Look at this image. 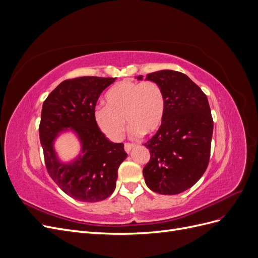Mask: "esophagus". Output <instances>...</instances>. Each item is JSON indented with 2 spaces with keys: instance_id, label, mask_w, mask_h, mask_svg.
<instances>
[{
  "instance_id": "obj_1",
  "label": "esophagus",
  "mask_w": 258,
  "mask_h": 258,
  "mask_svg": "<svg viewBox=\"0 0 258 258\" xmlns=\"http://www.w3.org/2000/svg\"><path fill=\"white\" fill-rule=\"evenodd\" d=\"M135 147V144L134 143H124V151H126L127 153H130L132 148Z\"/></svg>"
}]
</instances>
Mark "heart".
<instances>
[{
    "label": "heart",
    "mask_w": 258,
    "mask_h": 258,
    "mask_svg": "<svg viewBox=\"0 0 258 258\" xmlns=\"http://www.w3.org/2000/svg\"><path fill=\"white\" fill-rule=\"evenodd\" d=\"M106 105L95 110V120L99 129L114 141L120 140L126 118L131 134L139 136L157 132L165 121L166 97L155 82L122 81L108 90Z\"/></svg>",
    "instance_id": "obj_1"
}]
</instances>
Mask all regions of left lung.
Segmentation results:
<instances>
[{
    "instance_id": "obj_1",
    "label": "left lung",
    "mask_w": 258,
    "mask_h": 258,
    "mask_svg": "<svg viewBox=\"0 0 258 258\" xmlns=\"http://www.w3.org/2000/svg\"><path fill=\"white\" fill-rule=\"evenodd\" d=\"M145 80L157 83L166 97L165 121L144 144L151 153L143 168L145 183L155 192L176 195L196 184L209 165L213 118L208 98L188 76L172 70Z\"/></svg>"
}]
</instances>
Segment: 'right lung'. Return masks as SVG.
<instances>
[{
	"label": "right lung",
	"instance_id": "add662e5",
	"mask_svg": "<svg viewBox=\"0 0 258 258\" xmlns=\"http://www.w3.org/2000/svg\"><path fill=\"white\" fill-rule=\"evenodd\" d=\"M116 77L83 76L60 83L44 101L40 140L47 172L68 196L83 202H97L115 190L117 170L126 159L122 143L105 138L95 120V108L102 91ZM68 127L75 132L82 153L71 163H62L53 142Z\"/></svg>",
	"mask_w": 258,
	"mask_h": 258
}]
</instances>
